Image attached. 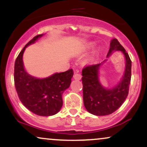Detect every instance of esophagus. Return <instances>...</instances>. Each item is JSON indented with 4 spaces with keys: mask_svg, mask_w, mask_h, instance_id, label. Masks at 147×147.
<instances>
[{
    "mask_svg": "<svg viewBox=\"0 0 147 147\" xmlns=\"http://www.w3.org/2000/svg\"><path fill=\"white\" fill-rule=\"evenodd\" d=\"M74 79H75V80H80L81 79H82V75H80V74L79 73H76L74 75V77H73Z\"/></svg>",
    "mask_w": 147,
    "mask_h": 147,
    "instance_id": "obj_1",
    "label": "esophagus"
}]
</instances>
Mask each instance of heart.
I'll return each instance as SVG.
<instances>
[{
    "instance_id": "1",
    "label": "heart",
    "mask_w": 147,
    "mask_h": 147,
    "mask_svg": "<svg viewBox=\"0 0 147 147\" xmlns=\"http://www.w3.org/2000/svg\"><path fill=\"white\" fill-rule=\"evenodd\" d=\"M95 46H96V43L95 42H90V43H88V44L86 45L84 50H85V51H90V50H92V49L95 48ZM99 50H96L95 51L92 52V55H91L90 57H89L88 59L89 62H90V63H95V61H97V59H98L99 57Z\"/></svg>"
}]
</instances>
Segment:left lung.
<instances>
[{"label":"left lung","mask_w":147,"mask_h":147,"mask_svg":"<svg viewBox=\"0 0 147 147\" xmlns=\"http://www.w3.org/2000/svg\"><path fill=\"white\" fill-rule=\"evenodd\" d=\"M116 51L122 52L124 55L125 67L122 77L114 86L106 88L99 80L100 67L107 59L97 65L86 67L82 70L84 106L94 115L104 116L113 113L122 106L128 96L131 78V61L125 49L117 39L113 38L108 58Z\"/></svg>","instance_id":"8db88e82"}]
</instances>
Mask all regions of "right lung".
<instances>
[{"label":"right lung","mask_w":147,"mask_h":147,"mask_svg":"<svg viewBox=\"0 0 147 147\" xmlns=\"http://www.w3.org/2000/svg\"><path fill=\"white\" fill-rule=\"evenodd\" d=\"M43 36L34 37L18 55L14 64V84L20 100L28 110L37 115L52 116L61 109L62 94L70 86L74 72L70 69L45 78H37L28 73L23 65V53L27 47Z\"/></svg>","instance_id":"right-lung-1"}]
</instances>
